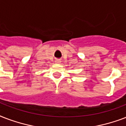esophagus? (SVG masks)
Segmentation results:
<instances>
[{
	"mask_svg": "<svg viewBox=\"0 0 126 126\" xmlns=\"http://www.w3.org/2000/svg\"><path fill=\"white\" fill-rule=\"evenodd\" d=\"M55 62H56V63H60V60H55Z\"/></svg>",
	"mask_w": 126,
	"mask_h": 126,
	"instance_id": "1",
	"label": "esophagus"
}]
</instances>
